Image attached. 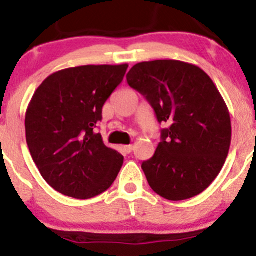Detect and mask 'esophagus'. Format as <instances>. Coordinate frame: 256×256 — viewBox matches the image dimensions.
<instances>
[{"mask_svg":"<svg viewBox=\"0 0 256 256\" xmlns=\"http://www.w3.org/2000/svg\"><path fill=\"white\" fill-rule=\"evenodd\" d=\"M132 149H134V146L132 145H124V150L126 152V153H131V152H132Z\"/></svg>","mask_w":256,"mask_h":256,"instance_id":"1","label":"esophagus"}]
</instances>
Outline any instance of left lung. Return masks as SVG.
<instances>
[{"label": "left lung", "instance_id": "left-lung-1", "mask_svg": "<svg viewBox=\"0 0 256 256\" xmlns=\"http://www.w3.org/2000/svg\"><path fill=\"white\" fill-rule=\"evenodd\" d=\"M126 79L168 126L142 164L149 186L172 202L199 195L218 176L231 145V117L213 80L176 60L140 62Z\"/></svg>", "mask_w": 256, "mask_h": 256}]
</instances>
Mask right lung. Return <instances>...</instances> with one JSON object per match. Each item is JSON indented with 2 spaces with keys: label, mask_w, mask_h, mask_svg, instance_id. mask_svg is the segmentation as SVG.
Returning <instances> with one entry per match:
<instances>
[{
  "label": "right lung",
  "mask_w": 256,
  "mask_h": 256,
  "mask_svg": "<svg viewBox=\"0 0 256 256\" xmlns=\"http://www.w3.org/2000/svg\"><path fill=\"white\" fill-rule=\"evenodd\" d=\"M128 65H86L52 74L28 106L25 134L32 158L50 186L90 199L111 188L124 156L94 128Z\"/></svg>",
  "instance_id": "obj_1"
}]
</instances>
